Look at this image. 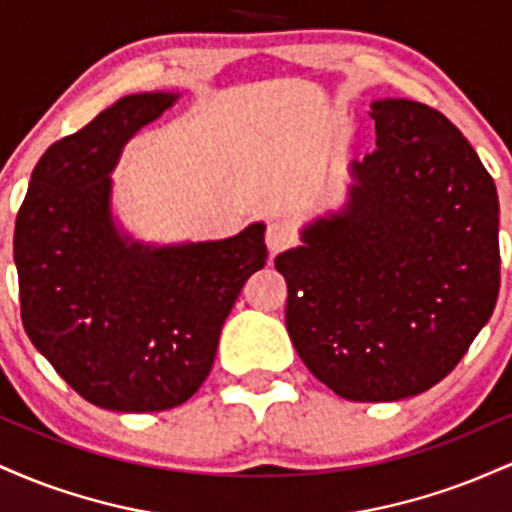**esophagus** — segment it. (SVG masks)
<instances>
[{
  "label": "esophagus",
  "instance_id": "esophagus-1",
  "mask_svg": "<svg viewBox=\"0 0 512 512\" xmlns=\"http://www.w3.org/2000/svg\"><path fill=\"white\" fill-rule=\"evenodd\" d=\"M264 240H267L269 252H281L286 250L293 243V231L289 223L274 219L267 223V233H264Z\"/></svg>",
  "mask_w": 512,
  "mask_h": 512
}]
</instances>
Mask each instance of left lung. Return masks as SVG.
Masks as SVG:
<instances>
[{"instance_id":"obj_1","label":"left lung","mask_w":512,"mask_h":512,"mask_svg":"<svg viewBox=\"0 0 512 512\" xmlns=\"http://www.w3.org/2000/svg\"><path fill=\"white\" fill-rule=\"evenodd\" d=\"M370 108L378 149L351 166L349 207L310 223L274 267L310 373L351 402H395L440 383L496 308L498 195L436 108Z\"/></svg>"}]
</instances>
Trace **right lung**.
<instances>
[{
    "label": "right lung",
    "mask_w": 512,
    "mask_h": 512,
    "mask_svg": "<svg viewBox=\"0 0 512 512\" xmlns=\"http://www.w3.org/2000/svg\"><path fill=\"white\" fill-rule=\"evenodd\" d=\"M175 98L125 96L52 144L16 216L28 339L101 409L144 414L195 395L240 289L267 260L262 223L180 248H144L115 231L110 170L127 139Z\"/></svg>",
    "instance_id": "obj_1"
}]
</instances>
